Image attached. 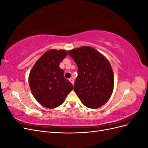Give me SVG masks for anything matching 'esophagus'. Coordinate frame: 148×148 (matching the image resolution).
<instances>
[{
    "label": "esophagus",
    "instance_id": "1",
    "mask_svg": "<svg viewBox=\"0 0 148 148\" xmlns=\"http://www.w3.org/2000/svg\"><path fill=\"white\" fill-rule=\"evenodd\" d=\"M69 81H70L71 83H72L73 85L74 84V79H73V78H70V79H69Z\"/></svg>",
    "mask_w": 148,
    "mask_h": 148
}]
</instances>
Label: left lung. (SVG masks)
Segmentation results:
<instances>
[{"instance_id": "1", "label": "left lung", "mask_w": 148, "mask_h": 148, "mask_svg": "<svg viewBox=\"0 0 148 148\" xmlns=\"http://www.w3.org/2000/svg\"><path fill=\"white\" fill-rule=\"evenodd\" d=\"M78 66L74 91L83 104L96 109L108 101L113 91L114 78L109 62L89 46L68 51Z\"/></svg>"}]
</instances>
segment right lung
<instances>
[{
	"label": "right lung",
	"instance_id": "obj_1",
	"mask_svg": "<svg viewBox=\"0 0 148 148\" xmlns=\"http://www.w3.org/2000/svg\"><path fill=\"white\" fill-rule=\"evenodd\" d=\"M64 50H49L36 62L29 75V84L35 99L43 106L56 108L63 102L73 87L64 78L60 62L66 56Z\"/></svg>",
	"mask_w": 148,
	"mask_h": 148
}]
</instances>
